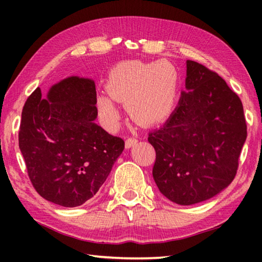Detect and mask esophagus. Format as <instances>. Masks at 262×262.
<instances>
[{"instance_id":"obj_1","label":"esophagus","mask_w":262,"mask_h":262,"mask_svg":"<svg viewBox=\"0 0 262 262\" xmlns=\"http://www.w3.org/2000/svg\"><path fill=\"white\" fill-rule=\"evenodd\" d=\"M136 142H137V139H135V137H128V139L126 140V148L127 149H129V148H132V147H134V145L136 144Z\"/></svg>"}]
</instances>
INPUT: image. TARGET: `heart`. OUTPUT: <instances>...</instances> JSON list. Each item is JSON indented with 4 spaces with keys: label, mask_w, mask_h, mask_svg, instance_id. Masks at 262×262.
Returning <instances> with one entry per match:
<instances>
[{
    "label": "heart",
    "mask_w": 262,
    "mask_h": 262,
    "mask_svg": "<svg viewBox=\"0 0 262 262\" xmlns=\"http://www.w3.org/2000/svg\"><path fill=\"white\" fill-rule=\"evenodd\" d=\"M179 75L170 61L126 62L110 74L106 90L142 125H156L165 120L174 108ZM99 112L108 126L119 120V112L107 97H99Z\"/></svg>",
    "instance_id": "heart-1"
}]
</instances>
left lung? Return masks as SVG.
Returning a JSON list of instances; mask_svg holds the SVG:
<instances>
[{
  "label": "left lung",
  "mask_w": 262,
  "mask_h": 262,
  "mask_svg": "<svg viewBox=\"0 0 262 262\" xmlns=\"http://www.w3.org/2000/svg\"><path fill=\"white\" fill-rule=\"evenodd\" d=\"M186 91L165 125L149 133L161 193L189 206L232 183L247 136L242 100L215 72L188 60Z\"/></svg>",
  "instance_id": "left-lung-1"
}]
</instances>
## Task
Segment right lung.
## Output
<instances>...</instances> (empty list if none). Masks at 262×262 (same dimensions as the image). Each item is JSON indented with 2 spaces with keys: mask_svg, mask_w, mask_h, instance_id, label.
Instances as JSON below:
<instances>
[{
  "mask_svg": "<svg viewBox=\"0 0 262 262\" xmlns=\"http://www.w3.org/2000/svg\"><path fill=\"white\" fill-rule=\"evenodd\" d=\"M92 79H62L41 98L39 88L25 101L18 133L29 178L55 205L77 207L94 198L120 156L125 141L95 122Z\"/></svg>",
  "mask_w": 262,
  "mask_h": 262,
  "instance_id": "right-lung-1",
  "label": "right lung"
}]
</instances>
